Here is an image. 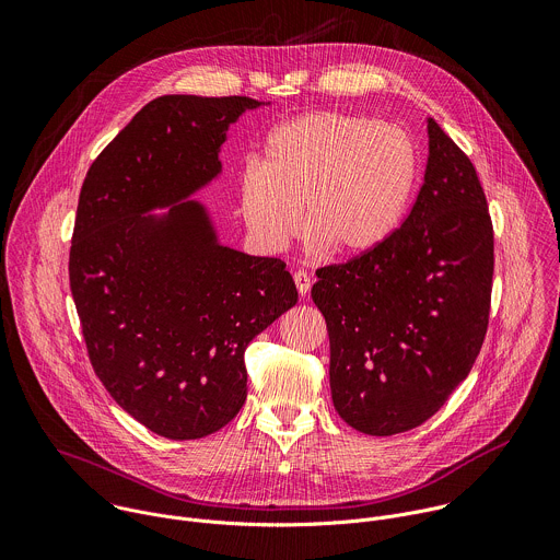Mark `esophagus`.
Returning a JSON list of instances; mask_svg holds the SVG:
<instances>
[{
    "label": "esophagus",
    "mask_w": 560,
    "mask_h": 560,
    "mask_svg": "<svg viewBox=\"0 0 560 560\" xmlns=\"http://www.w3.org/2000/svg\"><path fill=\"white\" fill-rule=\"evenodd\" d=\"M294 285H296V290H299V294L301 296H305L307 292H310V288H312V279H310V275L307 272H294Z\"/></svg>",
    "instance_id": "obj_1"
}]
</instances>
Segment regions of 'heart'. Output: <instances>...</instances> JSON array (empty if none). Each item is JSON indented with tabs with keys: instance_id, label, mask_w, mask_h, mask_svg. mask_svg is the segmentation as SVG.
Listing matches in <instances>:
<instances>
[{
	"instance_id": "b5f03b06",
	"label": "heart",
	"mask_w": 560,
	"mask_h": 560,
	"mask_svg": "<svg viewBox=\"0 0 560 560\" xmlns=\"http://www.w3.org/2000/svg\"><path fill=\"white\" fill-rule=\"evenodd\" d=\"M417 171V148L404 128L305 113L275 126L261 164L238 177V212L266 253L288 248L303 221L312 250L354 259L385 244L404 221Z\"/></svg>"
}]
</instances>
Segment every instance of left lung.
I'll return each instance as SVG.
<instances>
[{
  "instance_id": "obj_1",
  "label": "left lung",
  "mask_w": 560,
  "mask_h": 560,
  "mask_svg": "<svg viewBox=\"0 0 560 560\" xmlns=\"http://www.w3.org/2000/svg\"><path fill=\"white\" fill-rule=\"evenodd\" d=\"M492 275L481 182L428 117L425 177L408 219L370 255L316 270L312 301L328 324L339 417L392 436L439 412L481 352Z\"/></svg>"
}]
</instances>
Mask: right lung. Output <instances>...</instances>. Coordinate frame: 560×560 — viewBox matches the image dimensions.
Listing matches in <instances>:
<instances>
[{
  "label": "right lung",
  "mask_w": 560,
  "mask_h": 560,
  "mask_svg": "<svg viewBox=\"0 0 560 560\" xmlns=\"http://www.w3.org/2000/svg\"><path fill=\"white\" fill-rule=\"evenodd\" d=\"M264 104L156 97L79 192L68 275L91 363L117 406L164 439H203L236 417L248 343L299 296L281 259L223 246L192 199L221 175L228 128Z\"/></svg>",
  "instance_id": "obj_1"
}]
</instances>
